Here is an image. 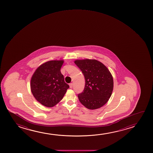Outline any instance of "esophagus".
Masks as SVG:
<instances>
[{
    "instance_id": "obj_1",
    "label": "esophagus",
    "mask_w": 153,
    "mask_h": 153,
    "mask_svg": "<svg viewBox=\"0 0 153 153\" xmlns=\"http://www.w3.org/2000/svg\"><path fill=\"white\" fill-rule=\"evenodd\" d=\"M69 87L71 88H72V87H73V84H72V83H70V84H69Z\"/></svg>"
}]
</instances>
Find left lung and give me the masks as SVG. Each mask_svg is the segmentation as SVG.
<instances>
[{"instance_id":"8db88e82","label":"left lung","mask_w":153,"mask_h":153,"mask_svg":"<svg viewBox=\"0 0 153 153\" xmlns=\"http://www.w3.org/2000/svg\"><path fill=\"white\" fill-rule=\"evenodd\" d=\"M85 79L83 91L78 94L79 100L87 109L94 110L105 105L113 91L112 76L107 67L96 59L76 60Z\"/></svg>"}]
</instances>
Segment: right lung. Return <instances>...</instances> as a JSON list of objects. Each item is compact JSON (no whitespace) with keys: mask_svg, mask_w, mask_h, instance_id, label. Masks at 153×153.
I'll return each mask as SVG.
<instances>
[{"mask_svg":"<svg viewBox=\"0 0 153 153\" xmlns=\"http://www.w3.org/2000/svg\"><path fill=\"white\" fill-rule=\"evenodd\" d=\"M63 63V60L47 62L38 67L32 75V93L36 100L45 107L56 105L69 88L61 72Z\"/></svg>","mask_w":153,"mask_h":153,"instance_id":"add662e5","label":"right lung"}]
</instances>
